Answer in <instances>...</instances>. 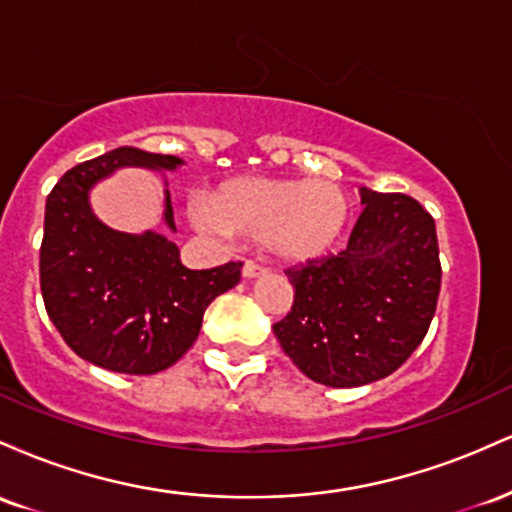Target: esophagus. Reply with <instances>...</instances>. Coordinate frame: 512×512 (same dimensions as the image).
I'll return each mask as SVG.
<instances>
[{
	"label": "esophagus",
	"instance_id": "34e87169",
	"mask_svg": "<svg viewBox=\"0 0 512 512\" xmlns=\"http://www.w3.org/2000/svg\"><path fill=\"white\" fill-rule=\"evenodd\" d=\"M264 272H267V267H264V264H260V262H255V260H248V262L243 264V276H245V279H252V276H260Z\"/></svg>",
	"mask_w": 512,
	"mask_h": 512
}]
</instances>
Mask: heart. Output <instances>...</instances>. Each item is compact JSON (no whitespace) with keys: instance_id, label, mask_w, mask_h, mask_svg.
I'll return each instance as SVG.
<instances>
[{"instance_id":"obj_1","label":"heart","mask_w":512,"mask_h":512,"mask_svg":"<svg viewBox=\"0 0 512 512\" xmlns=\"http://www.w3.org/2000/svg\"><path fill=\"white\" fill-rule=\"evenodd\" d=\"M192 221L216 233L267 240L289 260H315L334 248L349 221V199L330 180L236 178L211 202L192 204Z\"/></svg>"}]
</instances>
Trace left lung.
I'll list each match as a JSON object with an SVG mask.
<instances>
[{
    "label": "left lung",
    "mask_w": 512,
    "mask_h": 512,
    "mask_svg": "<svg viewBox=\"0 0 512 512\" xmlns=\"http://www.w3.org/2000/svg\"><path fill=\"white\" fill-rule=\"evenodd\" d=\"M363 211L337 255L289 267L291 313L274 322L310 380L358 387L387 378L424 342L440 293L436 221L414 197L361 187Z\"/></svg>",
    "instance_id": "1"
}]
</instances>
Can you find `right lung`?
<instances>
[{"label": "right lung", "instance_id": "right-lung-1", "mask_svg": "<svg viewBox=\"0 0 512 512\" xmlns=\"http://www.w3.org/2000/svg\"><path fill=\"white\" fill-rule=\"evenodd\" d=\"M180 163L120 146L67 170L48 195L40 291L64 342L93 366L127 375L170 368L195 344L209 303L240 281L243 262L187 269L173 240L113 231L88 207V190L115 168L175 170ZM163 219L175 231L168 190Z\"/></svg>", "mask_w": 512, "mask_h": 512}]
</instances>
